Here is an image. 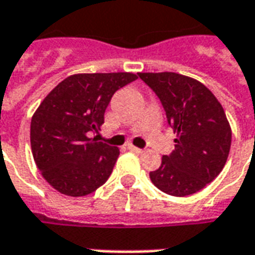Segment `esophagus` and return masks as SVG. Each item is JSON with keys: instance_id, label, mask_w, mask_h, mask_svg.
<instances>
[{"instance_id": "esophagus-1", "label": "esophagus", "mask_w": 255, "mask_h": 255, "mask_svg": "<svg viewBox=\"0 0 255 255\" xmlns=\"http://www.w3.org/2000/svg\"><path fill=\"white\" fill-rule=\"evenodd\" d=\"M128 148L130 151H133V152H136V154H141V152H144V150L143 148H138V147H134V145H128Z\"/></svg>"}]
</instances>
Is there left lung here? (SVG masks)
I'll use <instances>...</instances> for the list:
<instances>
[{"mask_svg": "<svg viewBox=\"0 0 255 255\" xmlns=\"http://www.w3.org/2000/svg\"><path fill=\"white\" fill-rule=\"evenodd\" d=\"M138 76L157 94L178 133L175 150L150 172L151 182L169 196L194 194L218 176L229 155L232 130L224 108L196 79L173 72Z\"/></svg>", "mask_w": 255, "mask_h": 255, "instance_id": "8db88e82", "label": "left lung"}]
</instances>
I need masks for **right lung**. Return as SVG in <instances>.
<instances>
[{"label": "right lung", "instance_id": "add662e5", "mask_svg": "<svg viewBox=\"0 0 255 255\" xmlns=\"http://www.w3.org/2000/svg\"><path fill=\"white\" fill-rule=\"evenodd\" d=\"M137 79L128 72L77 73L44 98L31 118L33 158L43 178L65 196L82 197L110 178L119 148L97 141L111 98Z\"/></svg>", "mask_w": 255, "mask_h": 255}]
</instances>
